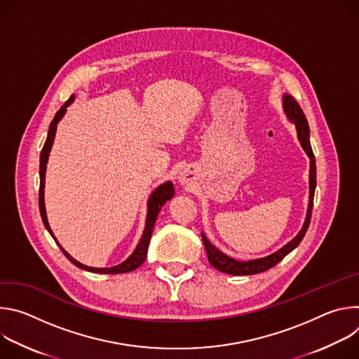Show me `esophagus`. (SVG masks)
I'll return each instance as SVG.
<instances>
[{"label": "esophagus", "mask_w": 359, "mask_h": 359, "mask_svg": "<svg viewBox=\"0 0 359 359\" xmlns=\"http://www.w3.org/2000/svg\"><path fill=\"white\" fill-rule=\"evenodd\" d=\"M179 179H180V183H182V184H187V183L191 180V175H190L187 170H184L183 173H180V177H179Z\"/></svg>", "instance_id": "esophagus-1"}]
</instances>
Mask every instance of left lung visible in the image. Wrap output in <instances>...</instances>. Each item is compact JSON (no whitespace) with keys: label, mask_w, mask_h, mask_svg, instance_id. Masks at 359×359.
<instances>
[{"label":"left lung","mask_w":359,"mask_h":359,"mask_svg":"<svg viewBox=\"0 0 359 359\" xmlns=\"http://www.w3.org/2000/svg\"><path fill=\"white\" fill-rule=\"evenodd\" d=\"M283 97H284V100H283L284 112L288 116V119L295 125L298 140L306 155H309V158H310V201H309V210H306V217H305L304 226L299 230V233L278 251L267 255V257L250 260V262H238V260L229 257V255H226L219 248H216L208 240V237L201 233L203 244H204V248H206L209 263L216 270H219L222 273H227L231 276H252V274L267 271L271 267H274L276 264H278L287 254H290L301 243L306 230H309V226L311 222V215H313V206H314V193H316V186H317V166H316V158L313 153V147L310 143V128H309V122H306V118H305L302 109L298 105V102L291 95H287V93Z\"/></svg>","instance_id":"1"}]
</instances>
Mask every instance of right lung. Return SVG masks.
I'll return each mask as SVG.
<instances>
[{
	"label": "right lung",
	"instance_id": "add662e5",
	"mask_svg": "<svg viewBox=\"0 0 359 359\" xmlns=\"http://www.w3.org/2000/svg\"><path fill=\"white\" fill-rule=\"evenodd\" d=\"M75 99V96L72 95L65 104L62 105V108L55 114V118L54 121L50 122L49 125V130H48V136H46V140H45V144L41 150V156H39V212H41V217H42V222H43V226L46 227V230L49 231V234L54 237V240L57 241L55 236L53 234V230H50L49 224H48V220H46V212H45V203H43V187H45V170H46V163H48V156H49V151H50V147H53V143H54V137H55V132H57V125L58 122L62 119V116L65 115L67 112V108L72 104ZM175 196V187H173V183L172 182H166L163 184H161L155 191H153L149 197V201H147V217H146V226H144V230H143V236L139 241V244L136 245L135 251L129 255V257L118 264V266H114V267H109V269H95V267H88V266H83L79 262H76L75 259H72L71 255L61 247V244L57 241V244L60 245V248L62 250V252L65 254V257L72 263L75 264L78 269H82V270H86V271H90V273H100V274H122V273H129V271H133L136 270L139 266L143 264V262L146 260V255H147V247H149V243H150V237H151V233H153V227H155V223H156V219L159 216V212L161 209L163 208V204L166 201H169L172 197Z\"/></svg>",
	"mask_w": 359,
	"mask_h": 359
}]
</instances>
